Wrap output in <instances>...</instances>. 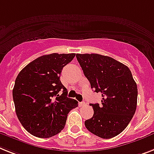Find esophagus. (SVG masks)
Here are the masks:
<instances>
[{
	"label": "esophagus",
	"mask_w": 154,
	"mask_h": 154,
	"mask_svg": "<svg viewBox=\"0 0 154 154\" xmlns=\"http://www.w3.org/2000/svg\"><path fill=\"white\" fill-rule=\"evenodd\" d=\"M85 105H86V103H85L84 101L79 102V107H83V106H84Z\"/></svg>",
	"instance_id": "34e87169"
}]
</instances>
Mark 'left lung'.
<instances>
[{"label":"left lung","instance_id":"8db88e82","mask_svg":"<svg viewBox=\"0 0 154 154\" xmlns=\"http://www.w3.org/2000/svg\"><path fill=\"white\" fill-rule=\"evenodd\" d=\"M91 88L101 94V104H90L93 117L86 129L102 138H111L127 128L137 107L138 88L130 69L112 57L97 53L76 54Z\"/></svg>","mask_w":154,"mask_h":154}]
</instances>
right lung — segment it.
<instances>
[{"label": "right lung", "instance_id": "right-lung-1", "mask_svg": "<svg viewBox=\"0 0 154 154\" xmlns=\"http://www.w3.org/2000/svg\"><path fill=\"white\" fill-rule=\"evenodd\" d=\"M75 53H52L37 58L21 70L12 97L18 119L34 136L49 138L61 131L68 114L78 101L67 97L60 80L62 69ZM61 91L62 95H59Z\"/></svg>", "mask_w": 154, "mask_h": 154}]
</instances>
